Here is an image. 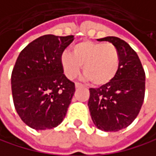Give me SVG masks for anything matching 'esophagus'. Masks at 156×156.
<instances>
[{
	"instance_id": "34e87169",
	"label": "esophagus",
	"mask_w": 156,
	"mask_h": 156,
	"mask_svg": "<svg viewBox=\"0 0 156 156\" xmlns=\"http://www.w3.org/2000/svg\"><path fill=\"white\" fill-rule=\"evenodd\" d=\"M81 86H82V85H81L80 83H79V82H76V83H75V87H76V88H80Z\"/></svg>"
}]
</instances>
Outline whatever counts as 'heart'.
<instances>
[{
  "mask_svg": "<svg viewBox=\"0 0 156 156\" xmlns=\"http://www.w3.org/2000/svg\"><path fill=\"white\" fill-rule=\"evenodd\" d=\"M120 53L112 44L84 41L72 48V54L64 52L60 63L65 76L74 80L80 74L81 66L84 77L94 86L110 83L120 67Z\"/></svg>",
  "mask_w": 156,
  "mask_h": 156,
  "instance_id": "obj_1",
  "label": "heart"
}]
</instances>
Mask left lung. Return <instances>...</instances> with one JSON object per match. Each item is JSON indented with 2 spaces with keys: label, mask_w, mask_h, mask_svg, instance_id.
Listing matches in <instances>:
<instances>
[{
  "label": "left lung",
  "mask_w": 156,
  "mask_h": 156,
  "mask_svg": "<svg viewBox=\"0 0 156 156\" xmlns=\"http://www.w3.org/2000/svg\"><path fill=\"white\" fill-rule=\"evenodd\" d=\"M120 53V67L114 79L99 89H90L89 109L95 126L104 132H118L129 126L139 114L145 91V73L136 52L125 41L107 36Z\"/></svg>",
  "instance_id": "1"
}]
</instances>
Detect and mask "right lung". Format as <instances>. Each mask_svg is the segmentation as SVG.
I'll list each match as a JSON object with an SVG mask.
<instances>
[{
	"label": "right lung",
	"instance_id": "right-lung-1",
	"mask_svg": "<svg viewBox=\"0 0 156 156\" xmlns=\"http://www.w3.org/2000/svg\"><path fill=\"white\" fill-rule=\"evenodd\" d=\"M74 35L45 34L27 44L12 72V93L22 121L34 130L53 129L64 120L75 84L63 74L60 57Z\"/></svg>",
	"mask_w": 156,
	"mask_h": 156
}]
</instances>
